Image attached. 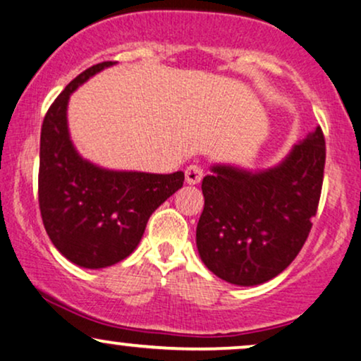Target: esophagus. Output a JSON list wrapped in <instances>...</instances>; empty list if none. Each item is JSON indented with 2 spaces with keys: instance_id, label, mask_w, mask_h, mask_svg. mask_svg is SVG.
Instances as JSON below:
<instances>
[{
  "instance_id": "1",
  "label": "esophagus",
  "mask_w": 361,
  "mask_h": 361,
  "mask_svg": "<svg viewBox=\"0 0 361 361\" xmlns=\"http://www.w3.org/2000/svg\"><path fill=\"white\" fill-rule=\"evenodd\" d=\"M202 176H204V172H202V169L199 167V165H189V167L185 169V182H188L189 185L199 184V182L202 180Z\"/></svg>"
}]
</instances>
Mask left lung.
<instances>
[{"mask_svg": "<svg viewBox=\"0 0 361 361\" xmlns=\"http://www.w3.org/2000/svg\"><path fill=\"white\" fill-rule=\"evenodd\" d=\"M326 145L316 126L269 169L213 164L202 179L204 209L196 245L216 277L260 286L292 264L311 231L319 204Z\"/></svg>", "mask_w": 361, "mask_h": 361, "instance_id": "left-lung-1", "label": "left lung"}]
</instances>
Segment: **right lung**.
<instances>
[{
  "label": "right lung",
  "instance_id": "right-lung-1",
  "mask_svg": "<svg viewBox=\"0 0 361 361\" xmlns=\"http://www.w3.org/2000/svg\"><path fill=\"white\" fill-rule=\"evenodd\" d=\"M114 63H96L71 80L47 111L40 135L38 202L47 235L67 260L92 270L130 257L152 213L184 184L180 171H113L74 147L67 121L71 94Z\"/></svg>",
  "mask_w": 361,
  "mask_h": 361
}]
</instances>
